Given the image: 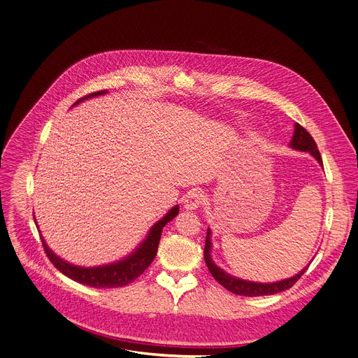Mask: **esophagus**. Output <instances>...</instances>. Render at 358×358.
Listing matches in <instances>:
<instances>
[{
  "label": "esophagus",
  "instance_id": "1",
  "mask_svg": "<svg viewBox=\"0 0 358 358\" xmlns=\"http://www.w3.org/2000/svg\"><path fill=\"white\" fill-rule=\"evenodd\" d=\"M202 202H203L202 192L198 189H192L184 199V208L185 210H196L202 206Z\"/></svg>",
  "mask_w": 358,
  "mask_h": 358
}]
</instances>
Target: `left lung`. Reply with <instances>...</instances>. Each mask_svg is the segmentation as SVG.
<instances>
[{
    "label": "left lung",
    "instance_id": "8db88e82",
    "mask_svg": "<svg viewBox=\"0 0 358 358\" xmlns=\"http://www.w3.org/2000/svg\"><path fill=\"white\" fill-rule=\"evenodd\" d=\"M292 148L294 150H300V151H308L310 155L319 162L320 166H323V160L320 152L317 150V144L313 140V137L310 136V133L306 130L304 127H301L299 123L294 124V133L292 137V141L289 144ZM211 231H207V238H206V248H203V259H206V264L211 272V275L214 276V279L222 285L227 290L239 294V296H268V294H275L283 290L290 289L300 278L301 275L306 272V269L309 268V265L306 266L304 269H301L297 275L289 278V279H283L279 282H273V283H258V282H249V280H242L239 278H234L231 275H228L227 272H224L221 268H218L213 259H211Z\"/></svg>",
    "mask_w": 358,
    "mask_h": 358
}]
</instances>
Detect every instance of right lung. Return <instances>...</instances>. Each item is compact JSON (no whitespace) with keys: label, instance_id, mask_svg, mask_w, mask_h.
<instances>
[{"label":"right lung","instance_id":"obj_1","mask_svg":"<svg viewBox=\"0 0 358 358\" xmlns=\"http://www.w3.org/2000/svg\"><path fill=\"white\" fill-rule=\"evenodd\" d=\"M106 92L108 90H100V92H93L90 94H86L82 99H79L78 101H75V105H78L79 101H83L89 97L105 94ZM178 211H180L178 206L173 207L166 214V217H163L160 221H157L155 225H152L147 238L137 246V249L131 255H129L127 258H124L119 262L110 264V265H105V266L82 268V266H75L72 264H68L64 259H61L59 257H57V255L48 248L43 238H41V239H42V245L45 248L46 257L49 258V261L52 262V265L59 272H62L65 276L71 278L72 280L79 282L86 286L100 287V289L122 287V286H126V285L131 283L133 280H136L150 266L152 259L156 258L159 242L162 238V231L167 222H170L173 218H176V215H178Z\"/></svg>","mask_w":358,"mask_h":358}]
</instances>
